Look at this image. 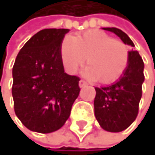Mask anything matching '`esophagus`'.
Returning a JSON list of instances; mask_svg holds the SVG:
<instances>
[{"instance_id": "esophagus-1", "label": "esophagus", "mask_w": 155, "mask_h": 155, "mask_svg": "<svg viewBox=\"0 0 155 155\" xmlns=\"http://www.w3.org/2000/svg\"><path fill=\"white\" fill-rule=\"evenodd\" d=\"M87 85H88V83L85 81H83V79H81V81H79V87H81V88L85 87Z\"/></svg>"}]
</instances>
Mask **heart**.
I'll return each instance as SVG.
<instances>
[{"mask_svg":"<svg viewBox=\"0 0 155 155\" xmlns=\"http://www.w3.org/2000/svg\"><path fill=\"white\" fill-rule=\"evenodd\" d=\"M61 58L72 74L78 73L87 60V76L109 84L117 81L127 69L129 50L122 41L92 30L66 38L61 46Z\"/></svg>","mask_w":155,"mask_h":155,"instance_id":"heart-1","label":"heart"}]
</instances>
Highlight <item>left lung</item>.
I'll use <instances>...</instances> for the list:
<instances>
[{
  "mask_svg": "<svg viewBox=\"0 0 155 155\" xmlns=\"http://www.w3.org/2000/svg\"><path fill=\"white\" fill-rule=\"evenodd\" d=\"M120 38L125 45L135 46L126 34L117 28H103ZM145 81L144 62L136 50L129 51V63L117 81L95 87L94 113L100 126L109 132H121L136 119Z\"/></svg>",
  "mask_w": 155,
  "mask_h": 155,
  "instance_id": "obj_1",
  "label": "left lung"
}]
</instances>
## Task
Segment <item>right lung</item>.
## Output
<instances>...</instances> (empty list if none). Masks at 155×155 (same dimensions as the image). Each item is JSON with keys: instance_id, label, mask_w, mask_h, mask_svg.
Wrapping results in <instances>:
<instances>
[{"instance_id": "right-lung-1", "label": "right lung", "mask_w": 155, "mask_h": 155, "mask_svg": "<svg viewBox=\"0 0 155 155\" xmlns=\"http://www.w3.org/2000/svg\"><path fill=\"white\" fill-rule=\"evenodd\" d=\"M69 29L38 32L19 51L12 68L14 111L29 130L51 133L65 124L79 94V78L64 71L61 45Z\"/></svg>"}]
</instances>
